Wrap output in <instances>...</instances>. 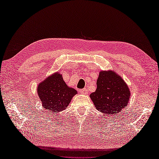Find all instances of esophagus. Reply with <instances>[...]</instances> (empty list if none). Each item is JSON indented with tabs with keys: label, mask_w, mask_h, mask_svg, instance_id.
I'll return each mask as SVG.
<instances>
[{
	"label": "esophagus",
	"mask_w": 159,
	"mask_h": 159,
	"mask_svg": "<svg viewBox=\"0 0 159 159\" xmlns=\"http://www.w3.org/2000/svg\"><path fill=\"white\" fill-rule=\"evenodd\" d=\"M80 92L82 94H86L87 93V91L86 89H80Z\"/></svg>",
	"instance_id": "obj_1"
}]
</instances>
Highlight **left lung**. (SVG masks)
Returning <instances> with one entry per match:
<instances>
[{
    "label": "left lung",
    "instance_id": "obj_1",
    "mask_svg": "<svg viewBox=\"0 0 159 159\" xmlns=\"http://www.w3.org/2000/svg\"><path fill=\"white\" fill-rule=\"evenodd\" d=\"M130 93L126 83L112 71H102L97 80V89L90 98L97 110L107 115H116L126 107Z\"/></svg>",
    "mask_w": 159,
    "mask_h": 159
}]
</instances>
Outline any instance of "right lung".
<instances>
[{
	"label": "right lung",
	"instance_id": "right-lung-1",
	"mask_svg": "<svg viewBox=\"0 0 159 159\" xmlns=\"http://www.w3.org/2000/svg\"><path fill=\"white\" fill-rule=\"evenodd\" d=\"M76 91L67 86L58 72L43 80L38 87L42 106L52 112L61 111L68 106Z\"/></svg>",
	"mask_w": 159,
	"mask_h": 159
}]
</instances>
